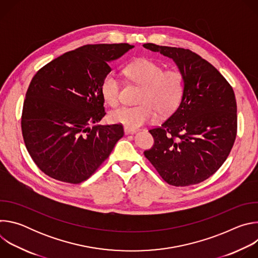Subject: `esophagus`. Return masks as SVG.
<instances>
[{
  "label": "esophagus",
  "instance_id": "obj_1",
  "mask_svg": "<svg viewBox=\"0 0 258 258\" xmlns=\"http://www.w3.org/2000/svg\"><path fill=\"white\" fill-rule=\"evenodd\" d=\"M124 133H125V135H128V134H134V133H136V130H135V128H130V127H126V126H124Z\"/></svg>",
  "mask_w": 258,
  "mask_h": 258
}]
</instances>
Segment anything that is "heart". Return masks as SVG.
<instances>
[{
  "label": "heart",
  "mask_w": 258,
  "mask_h": 258,
  "mask_svg": "<svg viewBox=\"0 0 258 258\" xmlns=\"http://www.w3.org/2000/svg\"><path fill=\"white\" fill-rule=\"evenodd\" d=\"M127 79L143 87L138 106H122L112 110L109 118L130 128L153 122L160 115H169L178 107L185 93V78L174 68L163 66L148 58H139L124 67ZM120 82L114 72H108L100 86L104 101L116 106L120 101Z\"/></svg>",
  "instance_id": "1"
}]
</instances>
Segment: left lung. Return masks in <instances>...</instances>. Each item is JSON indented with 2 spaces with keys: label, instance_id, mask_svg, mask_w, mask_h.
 <instances>
[{
  "label": "left lung",
  "instance_id": "8db88e82",
  "mask_svg": "<svg viewBox=\"0 0 258 258\" xmlns=\"http://www.w3.org/2000/svg\"><path fill=\"white\" fill-rule=\"evenodd\" d=\"M171 58L185 78V93L160 126L145 157L171 186L186 187L211 176L228 158L237 136L233 88L208 61L189 49L144 44Z\"/></svg>",
  "mask_w": 258,
  "mask_h": 258
}]
</instances>
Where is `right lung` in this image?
Returning <instances> with one entry per match:
<instances>
[{"mask_svg": "<svg viewBox=\"0 0 258 258\" xmlns=\"http://www.w3.org/2000/svg\"><path fill=\"white\" fill-rule=\"evenodd\" d=\"M133 48L86 45L35 73L25 95L21 130L30 157L44 173L80 183L109 157L123 136L122 124L90 125L106 114L100 86L111 71L108 63Z\"/></svg>", "mask_w": 258, "mask_h": 258, "instance_id": "1", "label": "right lung"}]
</instances>
